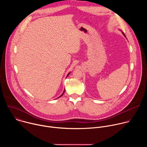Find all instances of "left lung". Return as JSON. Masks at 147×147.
<instances>
[{
    "label": "left lung",
    "mask_w": 147,
    "mask_h": 147,
    "mask_svg": "<svg viewBox=\"0 0 147 147\" xmlns=\"http://www.w3.org/2000/svg\"><path fill=\"white\" fill-rule=\"evenodd\" d=\"M120 31H121V30H120ZM121 32H122V34H123V35H124V37H125V38H126V36H125V34H124V33H123V32H122V31H121Z\"/></svg>",
    "instance_id": "left-lung-1"
}]
</instances>
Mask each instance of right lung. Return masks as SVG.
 Wrapping results in <instances>:
<instances>
[{"label":"right lung","instance_id":"obj_1","mask_svg":"<svg viewBox=\"0 0 147 147\" xmlns=\"http://www.w3.org/2000/svg\"><path fill=\"white\" fill-rule=\"evenodd\" d=\"M70 74V72H69V73H68V74H67V76H66V77H68V76H69V74ZM65 90H64V91H63V93H62V94H61V95H60V96H59V97H58V98H60V97H61V96H62V95H63V94H64V93H65ZM57 98H56V99H57Z\"/></svg>","mask_w":147,"mask_h":147}]
</instances>
